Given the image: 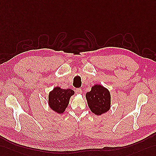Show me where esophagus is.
I'll return each mask as SVG.
<instances>
[{"mask_svg": "<svg viewBox=\"0 0 156 156\" xmlns=\"http://www.w3.org/2000/svg\"><path fill=\"white\" fill-rule=\"evenodd\" d=\"M75 92H76V93H77V94H81L82 93V90L80 88H78V89H76Z\"/></svg>", "mask_w": 156, "mask_h": 156, "instance_id": "1", "label": "esophagus"}]
</instances>
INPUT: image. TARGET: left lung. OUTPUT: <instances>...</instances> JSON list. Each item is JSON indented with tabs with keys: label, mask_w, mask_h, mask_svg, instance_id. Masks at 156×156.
Here are the masks:
<instances>
[{
	"label": "left lung",
	"mask_w": 156,
	"mask_h": 156,
	"mask_svg": "<svg viewBox=\"0 0 156 156\" xmlns=\"http://www.w3.org/2000/svg\"><path fill=\"white\" fill-rule=\"evenodd\" d=\"M85 97L90 111L94 115H102L111 108V93L108 89L101 85H94Z\"/></svg>",
	"instance_id": "obj_1"
}]
</instances>
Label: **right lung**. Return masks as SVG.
Here are the masks:
<instances>
[{
	"label": "right lung",
	"instance_id": "add662e5",
	"mask_svg": "<svg viewBox=\"0 0 156 156\" xmlns=\"http://www.w3.org/2000/svg\"><path fill=\"white\" fill-rule=\"evenodd\" d=\"M75 94L72 89H63L55 87L49 93L48 105L52 111L58 114H63L69 105L70 98Z\"/></svg>",
	"mask_w": 156,
	"mask_h": 156
}]
</instances>
